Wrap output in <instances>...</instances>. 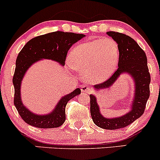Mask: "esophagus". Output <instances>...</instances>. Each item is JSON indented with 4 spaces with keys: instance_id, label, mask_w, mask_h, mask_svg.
<instances>
[{
    "instance_id": "obj_1",
    "label": "esophagus",
    "mask_w": 160,
    "mask_h": 160,
    "mask_svg": "<svg viewBox=\"0 0 160 160\" xmlns=\"http://www.w3.org/2000/svg\"><path fill=\"white\" fill-rule=\"evenodd\" d=\"M81 91L83 92H87V93H89V92H92V88L89 87H87V85L82 86L81 87Z\"/></svg>"
}]
</instances>
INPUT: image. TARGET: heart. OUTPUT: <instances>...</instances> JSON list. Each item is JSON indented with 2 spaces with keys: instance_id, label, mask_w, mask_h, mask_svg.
Here are the masks:
<instances>
[{
  "instance_id": "b5f03b06",
  "label": "heart",
  "mask_w": 160,
  "mask_h": 160,
  "mask_svg": "<svg viewBox=\"0 0 160 160\" xmlns=\"http://www.w3.org/2000/svg\"><path fill=\"white\" fill-rule=\"evenodd\" d=\"M119 59L118 45L109 38L95 39L77 45L69 54L71 66L83 80L99 84L113 74Z\"/></svg>"
}]
</instances>
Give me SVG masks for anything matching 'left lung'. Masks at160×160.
Wrapping results in <instances>:
<instances>
[{
	"label": "left lung",
	"instance_id": "8db88e82",
	"mask_svg": "<svg viewBox=\"0 0 160 160\" xmlns=\"http://www.w3.org/2000/svg\"><path fill=\"white\" fill-rule=\"evenodd\" d=\"M106 34L118 45L119 59L117 71L108 80L94 86L96 92L110 88L123 73H128L134 82V92L131 110L122 116L106 118L100 112L96 97H90V113L96 125L101 128L115 130L125 128L141 116L144 112L146 104L150 97V75L147 67V58L144 51L132 38L123 33L107 32Z\"/></svg>",
	"mask_w": 160,
	"mask_h": 160
}]
</instances>
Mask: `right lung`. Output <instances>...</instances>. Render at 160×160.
<instances>
[{
  "instance_id": "add662e5",
  "label": "right lung",
  "mask_w": 160,
  "mask_h": 160,
  "mask_svg": "<svg viewBox=\"0 0 160 160\" xmlns=\"http://www.w3.org/2000/svg\"><path fill=\"white\" fill-rule=\"evenodd\" d=\"M85 35L57 31L32 38L24 45L17 56L13 77L14 86V106L26 123L38 128L60 127L65 122V107L69 100L80 94V88L67 94L59 100L52 112L46 115H37L29 111L21 100L20 89L26 72L30 67L42 59H48L64 66L70 48L83 38Z\"/></svg>"
}]
</instances>
